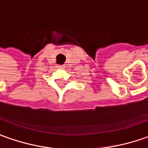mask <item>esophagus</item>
Listing matches in <instances>:
<instances>
[{
  "label": "esophagus",
  "mask_w": 148,
  "mask_h": 148,
  "mask_svg": "<svg viewBox=\"0 0 148 148\" xmlns=\"http://www.w3.org/2000/svg\"><path fill=\"white\" fill-rule=\"evenodd\" d=\"M57 69H64V68H65V66H61V65H57Z\"/></svg>",
  "instance_id": "obj_1"
}]
</instances>
